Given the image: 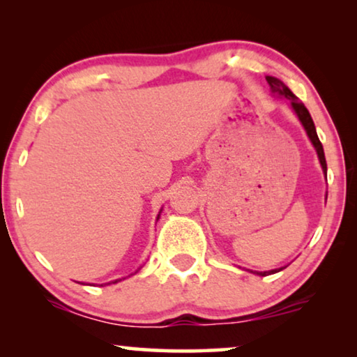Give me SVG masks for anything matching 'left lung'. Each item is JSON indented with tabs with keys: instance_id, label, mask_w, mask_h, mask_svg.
<instances>
[{
	"instance_id": "1",
	"label": "left lung",
	"mask_w": 357,
	"mask_h": 357,
	"mask_svg": "<svg viewBox=\"0 0 357 357\" xmlns=\"http://www.w3.org/2000/svg\"><path fill=\"white\" fill-rule=\"evenodd\" d=\"M266 81H268V84H270V87H271V92H275V94L284 97V99H289L292 110L296 112V115L299 116L302 126H304V128H305L307 136H309V138H310L312 144H314V148L317 151V154H319V160H320V164H321V169H324V172L326 175V160H325L324 146H321L319 136H317V130H315L314 120H312L309 110H307L305 105L302 104V102L297 99L294 94H292L289 87H287L282 81L278 79V77L266 76ZM281 270H282V268H278V270H271V271H258L257 275L266 276V275H273V273H278V271H281Z\"/></svg>"
}]
</instances>
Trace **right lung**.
Listing matches in <instances>:
<instances>
[{
    "instance_id": "1",
    "label": "right lung",
    "mask_w": 357,
    "mask_h": 357,
    "mask_svg": "<svg viewBox=\"0 0 357 357\" xmlns=\"http://www.w3.org/2000/svg\"><path fill=\"white\" fill-rule=\"evenodd\" d=\"M158 219H159V216H158ZM115 282H116V281H115ZM109 284H110V282H109Z\"/></svg>"
}]
</instances>
